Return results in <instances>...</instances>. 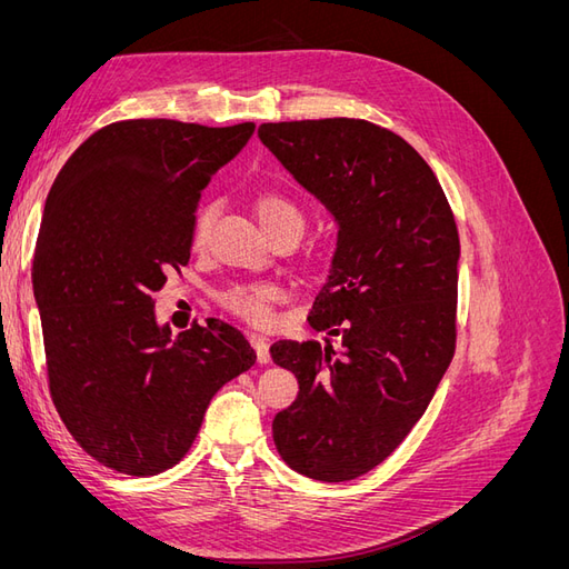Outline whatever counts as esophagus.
I'll use <instances>...</instances> for the list:
<instances>
[{
	"mask_svg": "<svg viewBox=\"0 0 569 569\" xmlns=\"http://www.w3.org/2000/svg\"><path fill=\"white\" fill-rule=\"evenodd\" d=\"M249 341L253 343V349H256V358H258V363H270V351H268V339L263 337V335H256V332H251L249 335Z\"/></svg>",
	"mask_w": 569,
	"mask_h": 569,
	"instance_id": "obj_1",
	"label": "esophagus"
}]
</instances>
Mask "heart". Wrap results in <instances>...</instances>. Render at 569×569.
<instances>
[{"mask_svg": "<svg viewBox=\"0 0 569 569\" xmlns=\"http://www.w3.org/2000/svg\"><path fill=\"white\" fill-rule=\"evenodd\" d=\"M256 216L263 222V228L272 234L280 237L284 232H295L301 237L306 228V211L301 203L282 192H261L253 201ZM218 218V201H206L197 209L192 222V247L201 249L209 242V234L213 222ZM280 301V289L268 282L258 284H232L222 289L218 295V303L226 308L228 313L242 318L251 325H268L272 320V306Z\"/></svg>", "mask_w": 569, "mask_h": 569, "instance_id": "heart-1", "label": "heart"}]
</instances>
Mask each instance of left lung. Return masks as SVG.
<instances>
[{
    "instance_id": "8db88e82",
    "label": "left lung",
    "mask_w": 569,
    "mask_h": 569,
    "mask_svg": "<svg viewBox=\"0 0 569 569\" xmlns=\"http://www.w3.org/2000/svg\"><path fill=\"white\" fill-rule=\"evenodd\" d=\"M258 137L339 226L308 325L341 337V353L272 343L274 363L299 380L272 439L291 470L356 479L408 437L456 353V218L420 153L368 120L263 123Z\"/></svg>"
}]
</instances>
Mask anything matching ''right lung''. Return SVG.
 Listing matches in <instances>:
<instances>
[{
	"mask_svg": "<svg viewBox=\"0 0 569 569\" xmlns=\"http://www.w3.org/2000/svg\"><path fill=\"white\" fill-rule=\"evenodd\" d=\"M253 128L118 120L49 189L32 261L49 393L73 439L116 472L173 468L213 393L253 366L237 327L211 318L173 337L151 299L189 263L201 189Z\"/></svg>",
	"mask_w": 569,
	"mask_h": 569,
	"instance_id": "obj_1",
	"label": "right lung"
}]
</instances>
